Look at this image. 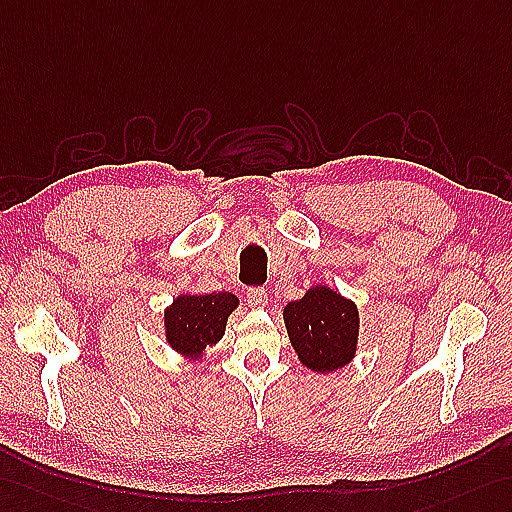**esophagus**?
Here are the masks:
<instances>
[{
  "label": "esophagus",
  "mask_w": 512,
  "mask_h": 512,
  "mask_svg": "<svg viewBox=\"0 0 512 512\" xmlns=\"http://www.w3.org/2000/svg\"><path fill=\"white\" fill-rule=\"evenodd\" d=\"M247 304L252 308L267 306V291L263 289V286H254V289L247 291Z\"/></svg>",
  "instance_id": "obj_1"
}]
</instances>
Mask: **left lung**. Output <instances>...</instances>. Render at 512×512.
I'll return each mask as SVG.
<instances>
[{
    "label": "left lung",
    "mask_w": 512,
    "mask_h": 512,
    "mask_svg": "<svg viewBox=\"0 0 512 512\" xmlns=\"http://www.w3.org/2000/svg\"><path fill=\"white\" fill-rule=\"evenodd\" d=\"M284 326L299 363L330 373L352 363L358 343V308L330 286H313L284 306Z\"/></svg>",
    "instance_id": "8db88e82"
}]
</instances>
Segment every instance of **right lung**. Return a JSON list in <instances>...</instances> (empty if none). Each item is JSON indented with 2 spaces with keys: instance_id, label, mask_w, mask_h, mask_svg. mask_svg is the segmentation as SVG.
<instances>
[{
  "instance_id": "add662e5",
  "label": "right lung",
  "mask_w": 512,
  "mask_h": 512,
  "mask_svg": "<svg viewBox=\"0 0 512 512\" xmlns=\"http://www.w3.org/2000/svg\"><path fill=\"white\" fill-rule=\"evenodd\" d=\"M239 306V297L221 291L206 295L182 293L165 310V334L171 350L197 360L206 347L221 341L228 317Z\"/></svg>"
}]
</instances>
